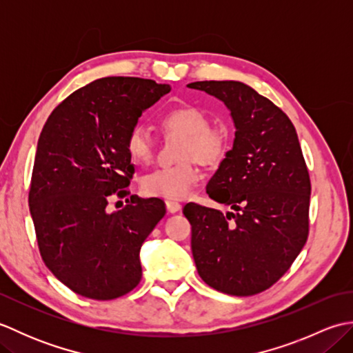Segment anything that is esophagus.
Masks as SVG:
<instances>
[{
	"label": "esophagus",
	"mask_w": 353,
	"mask_h": 353,
	"mask_svg": "<svg viewBox=\"0 0 353 353\" xmlns=\"http://www.w3.org/2000/svg\"><path fill=\"white\" fill-rule=\"evenodd\" d=\"M165 206H167V211L171 212V214L179 212V211H181V208H182V205L179 203V201H174V200H167V201H165Z\"/></svg>",
	"instance_id": "obj_1"
}]
</instances>
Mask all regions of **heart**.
I'll use <instances>...</instances> for the list:
<instances>
[{
	"mask_svg": "<svg viewBox=\"0 0 353 353\" xmlns=\"http://www.w3.org/2000/svg\"><path fill=\"white\" fill-rule=\"evenodd\" d=\"M165 132L183 138L181 159H194L201 165L219 163L229 147V130L224 124H209L205 110L191 104L168 109L161 117ZM125 150L133 161L147 162L153 154V142L141 125H134L125 137ZM200 179L192 161L176 167L156 168L141 179V190L148 197L182 200L188 197Z\"/></svg>",
	"mask_w": 353,
	"mask_h": 353,
	"instance_id": "b5f03b06",
	"label": "heart"
}]
</instances>
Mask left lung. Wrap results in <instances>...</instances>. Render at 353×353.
Here are the masks:
<instances>
[{
	"instance_id": "obj_1",
	"label": "left lung",
	"mask_w": 353,
	"mask_h": 353,
	"mask_svg": "<svg viewBox=\"0 0 353 353\" xmlns=\"http://www.w3.org/2000/svg\"><path fill=\"white\" fill-rule=\"evenodd\" d=\"M188 88L221 100L235 124L234 147L206 186L235 212L188 203L191 249L209 287L253 296L287 273L308 239L310 172L294 125L241 81H194Z\"/></svg>"
}]
</instances>
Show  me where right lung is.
Returning <instances> with one entry per match:
<instances>
[{
    "mask_svg": "<svg viewBox=\"0 0 353 353\" xmlns=\"http://www.w3.org/2000/svg\"><path fill=\"white\" fill-rule=\"evenodd\" d=\"M171 91L138 77H104L51 112L37 141L28 206L45 265L77 294L112 301L139 283V250L165 215L161 201L132 196L125 137L142 112Z\"/></svg>",
    "mask_w": 353,
    "mask_h": 353,
    "instance_id": "1",
    "label": "right lung"
}]
</instances>
